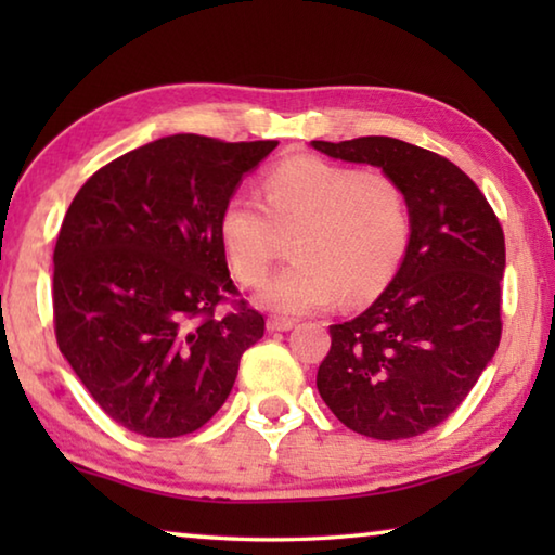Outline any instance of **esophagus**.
<instances>
[{
	"label": "esophagus",
	"instance_id": "34e87169",
	"mask_svg": "<svg viewBox=\"0 0 555 555\" xmlns=\"http://www.w3.org/2000/svg\"><path fill=\"white\" fill-rule=\"evenodd\" d=\"M291 327H294V321H291V318H269L267 321V331H271V333H284V331H291Z\"/></svg>",
	"mask_w": 555,
	"mask_h": 555
}]
</instances>
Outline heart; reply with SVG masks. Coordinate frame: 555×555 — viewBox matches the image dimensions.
<instances>
[{
  "label": "heart",
  "mask_w": 555,
  "mask_h": 555,
  "mask_svg": "<svg viewBox=\"0 0 555 555\" xmlns=\"http://www.w3.org/2000/svg\"><path fill=\"white\" fill-rule=\"evenodd\" d=\"M264 203L234 193L218 218V237L234 279L257 286L296 234L294 264L259 291V306L300 315L364 304L397 274L411 242V205L397 178L318 156L276 164L261 181Z\"/></svg>",
  "instance_id": "b5f03b06"
}]
</instances>
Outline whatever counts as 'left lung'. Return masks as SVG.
<instances>
[{"label":"left lung","instance_id":"1","mask_svg":"<svg viewBox=\"0 0 555 555\" xmlns=\"http://www.w3.org/2000/svg\"><path fill=\"white\" fill-rule=\"evenodd\" d=\"M397 178L411 242L397 276L367 311L331 325L318 391L354 434H426L465 401L502 337L504 232L473 178L428 149L391 137L311 142Z\"/></svg>","mask_w":555,"mask_h":555}]
</instances>
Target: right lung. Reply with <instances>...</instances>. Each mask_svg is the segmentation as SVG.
<instances>
[{
	"label": "right lung",
	"mask_w": 555,
	"mask_h": 555,
	"mask_svg": "<svg viewBox=\"0 0 555 555\" xmlns=\"http://www.w3.org/2000/svg\"><path fill=\"white\" fill-rule=\"evenodd\" d=\"M279 142L156 139L92 173L53 249V323L65 360L112 421L146 438L218 413L264 315L232 300L218 237L224 201Z\"/></svg>",
	"instance_id": "right-lung-1"
}]
</instances>
